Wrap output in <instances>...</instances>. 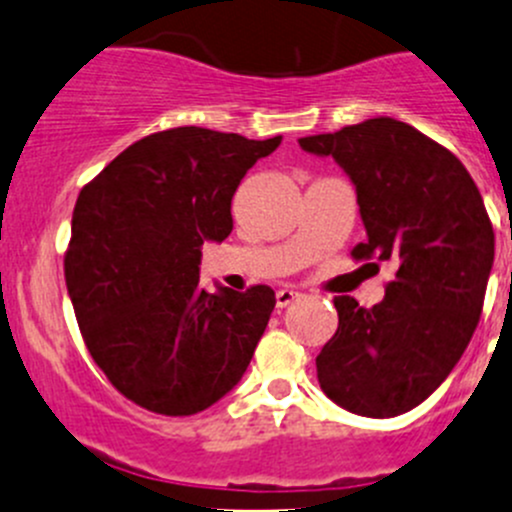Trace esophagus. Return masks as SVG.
I'll return each instance as SVG.
<instances>
[{
	"label": "esophagus",
	"mask_w": 512,
	"mask_h": 512,
	"mask_svg": "<svg viewBox=\"0 0 512 512\" xmlns=\"http://www.w3.org/2000/svg\"><path fill=\"white\" fill-rule=\"evenodd\" d=\"M277 299V307H287V304H292L294 299H299V292H294V289H280V292L275 294Z\"/></svg>",
	"instance_id": "obj_1"
}]
</instances>
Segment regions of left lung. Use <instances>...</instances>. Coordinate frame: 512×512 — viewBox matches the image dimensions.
<instances>
[{
    "instance_id": "8db88e82",
    "label": "left lung",
    "mask_w": 512,
    "mask_h": 512,
    "mask_svg": "<svg viewBox=\"0 0 512 512\" xmlns=\"http://www.w3.org/2000/svg\"><path fill=\"white\" fill-rule=\"evenodd\" d=\"M299 148L334 158L356 188L366 240L352 255L394 270L374 307L334 297L339 327L317 356L319 386L352 414H406L446 381L478 327L495 255L483 198L451 151L389 116Z\"/></svg>"
}]
</instances>
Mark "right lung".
<instances>
[{
	"instance_id": "right-lung-1",
	"label": "right lung",
	"mask_w": 512,
	"mask_h": 512,
	"mask_svg": "<svg viewBox=\"0 0 512 512\" xmlns=\"http://www.w3.org/2000/svg\"><path fill=\"white\" fill-rule=\"evenodd\" d=\"M280 143L170 128L128 146L79 193L66 289L91 356L133 404L193 416L250 366L275 292H205L200 247L230 235L237 185Z\"/></svg>"
}]
</instances>
